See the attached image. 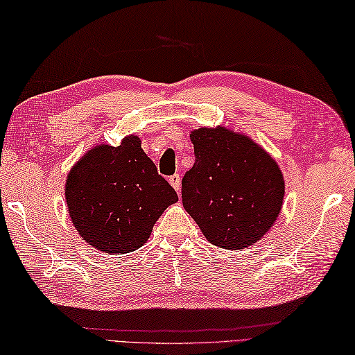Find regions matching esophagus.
<instances>
[{
  "instance_id": "1",
  "label": "esophagus",
  "mask_w": 355,
  "mask_h": 355,
  "mask_svg": "<svg viewBox=\"0 0 355 355\" xmlns=\"http://www.w3.org/2000/svg\"><path fill=\"white\" fill-rule=\"evenodd\" d=\"M168 181H170V184L173 185L174 190H176L179 193V190H181V176H179V174H173V176H170V179H168Z\"/></svg>"
}]
</instances>
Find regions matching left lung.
Listing matches in <instances>:
<instances>
[{
    "mask_svg": "<svg viewBox=\"0 0 355 355\" xmlns=\"http://www.w3.org/2000/svg\"><path fill=\"white\" fill-rule=\"evenodd\" d=\"M195 165L182 179V205L206 239L220 248L242 250L277 222L284 178L267 150L225 125L190 132Z\"/></svg>",
    "mask_w": 355,
    "mask_h": 355,
    "instance_id": "1",
    "label": "left lung"
}]
</instances>
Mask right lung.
<instances>
[{
	"mask_svg": "<svg viewBox=\"0 0 355 355\" xmlns=\"http://www.w3.org/2000/svg\"><path fill=\"white\" fill-rule=\"evenodd\" d=\"M64 193L81 239L107 254L143 247L165 209L178 201L137 135L116 148L92 146L67 173Z\"/></svg>",
	"mask_w": 355,
	"mask_h": 355,
	"instance_id": "add662e5",
	"label": "right lung"
}]
</instances>
